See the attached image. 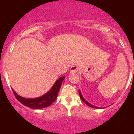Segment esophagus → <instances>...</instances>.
<instances>
[{
	"instance_id": "obj_1",
	"label": "esophagus",
	"mask_w": 134,
	"mask_h": 134,
	"mask_svg": "<svg viewBox=\"0 0 134 134\" xmlns=\"http://www.w3.org/2000/svg\"><path fill=\"white\" fill-rule=\"evenodd\" d=\"M80 71V67H78V66L73 65L71 67V69H70V71L71 72H78V71Z\"/></svg>"
}]
</instances>
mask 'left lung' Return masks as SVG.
Instances as JSON below:
<instances>
[{
  "label": "left lung",
  "instance_id": "1",
  "mask_svg": "<svg viewBox=\"0 0 134 134\" xmlns=\"http://www.w3.org/2000/svg\"><path fill=\"white\" fill-rule=\"evenodd\" d=\"M78 91H79V94H80V98H81V100H82V101H83V102H84L85 104H86L87 105V106H90V107H91V108H97V109H98V108H98V107H97V106H93V105H92V104H91L90 103H89L88 102H87V100H86V99H85L84 98H83V96H82V93H81V91H80V90H78Z\"/></svg>",
  "mask_w": 134,
  "mask_h": 134
}]
</instances>
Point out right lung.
Returning <instances> with one entry per match:
<instances>
[{"label": "right lung", "instance_id": "1", "mask_svg": "<svg viewBox=\"0 0 134 134\" xmlns=\"http://www.w3.org/2000/svg\"><path fill=\"white\" fill-rule=\"evenodd\" d=\"M65 78V76L60 77L58 80L56 81L52 88L48 92L37 98H26L19 95L13 90H12V91L19 102L27 107L33 109L44 108L51 106L53 103V102L56 100L59 90Z\"/></svg>", "mask_w": 134, "mask_h": 134}]
</instances>
